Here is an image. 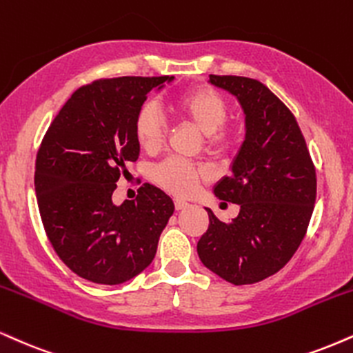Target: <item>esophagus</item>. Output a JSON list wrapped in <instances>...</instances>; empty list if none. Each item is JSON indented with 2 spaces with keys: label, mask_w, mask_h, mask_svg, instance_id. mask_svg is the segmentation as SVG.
<instances>
[{
  "label": "esophagus",
  "mask_w": 353,
  "mask_h": 353,
  "mask_svg": "<svg viewBox=\"0 0 353 353\" xmlns=\"http://www.w3.org/2000/svg\"><path fill=\"white\" fill-rule=\"evenodd\" d=\"M174 205H176V210H184V209H188L190 203L182 201V199H176V201H174Z\"/></svg>",
  "instance_id": "34e87169"
}]
</instances>
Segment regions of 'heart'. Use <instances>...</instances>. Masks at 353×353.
Listing matches in <instances>:
<instances>
[{
    "label": "heart",
    "mask_w": 353,
    "mask_h": 353,
    "mask_svg": "<svg viewBox=\"0 0 353 353\" xmlns=\"http://www.w3.org/2000/svg\"><path fill=\"white\" fill-rule=\"evenodd\" d=\"M172 112L205 136L209 152L222 156L235 144V134L225 128L228 118V103L217 90L201 87L177 97L171 103ZM165 125L158 110L146 103L134 117V138L148 152H156L165 143ZM152 177L161 188L174 195H190L202 182L209 181L210 174L203 165L185 163L181 159H168L152 171Z\"/></svg>",
    "instance_id": "heart-1"
}]
</instances>
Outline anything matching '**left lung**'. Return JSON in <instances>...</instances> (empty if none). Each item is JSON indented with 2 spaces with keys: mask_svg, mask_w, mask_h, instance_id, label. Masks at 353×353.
Returning <instances> with one entry per match:
<instances>
[{
  "mask_svg": "<svg viewBox=\"0 0 353 353\" xmlns=\"http://www.w3.org/2000/svg\"><path fill=\"white\" fill-rule=\"evenodd\" d=\"M232 93L245 113V141L214 194L240 205L232 222L209 212V228L197 243L205 268L241 286L263 281L299 248L314 202L316 169L298 121L266 85L236 75H210Z\"/></svg>",
  "mask_w": 353,
  "mask_h": 353,
  "instance_id": "8db88e82",
  "label": "left lung"
}]
</instances>
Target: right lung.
I'll return each mask as SVG.
<instances>
[{
  "instance_id": "obj_1",
  "label": "right lung",
  "mask_w": 353,
  "mask_h": 353,
  "mask_svg": "<svg viewBox=\"0 0 353 353\" xmlns=\"http://www.w3.org/2000/svg\"><path fill=\"white\" fill-rule=\"evenodd\" d=\"M174 77L101 79L72 93L36 158L37 205L55 253L80 278L121 284L154 260L174 202L144 184L134 201L112 195L139 156L134 117L148 93Z\"/></svg>"
}]
</instances>
